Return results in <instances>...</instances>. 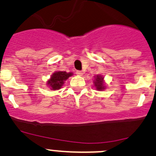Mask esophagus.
Instances as JSON below:
<instances>
[{
    "label": "esophagus",
    "mask_w": 156,
    "mask_h": 156,
    "mask_svg": "<svg viewBox=\"0 0 156 156\" xmlns=\"http://www.w3.org/2000/svg\"><path fill=\"white\" fill-rule=\"evenodd\" d=\"M76 75H78V76H83V73L82 71H80V70H78V71L76 72Z\"/></svg>",
    "instance_id": "1"
}]
</instances>
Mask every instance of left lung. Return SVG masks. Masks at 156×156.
<instances>
[{
  "label": "left lung",
  "instance_id": "8db88e82",
  "mask_svg": "<svg viewBox=\"0 0 156 156\" xmlns=\"http://www.w3.org/2000/svg\"><path fill=\"white\" fill-rule=\"evenodd\" d=\"M95 80H93L94 86L96 89V90L98 91H103L106 89L105 83V80L104 76H102L101 75L97 74L96 76H94Z\"/></svg>",
  "mask_w": 156,
  "mask_h": 156
}]
</instances>
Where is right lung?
I'll use <instances>...</instances> for the list:
<instances>
[{
    "label": "right lung",
    "instance_id": "obj_1",
    "mask_svg": "<svg viewBox=\"0 0 156 156\" xmlns=\"http://www.w3.org/2000/svg\"><path fill=\"white\" fill-rule=\"evenodd\" d=\"M73 75L72 72L67 73L66 71H56L48 80L46 85L50 88L51 90H58L62 87L64 82Z\"/></svg>",
    "mask_w": 156,
    "mask_h": 156
}]
</instances>
